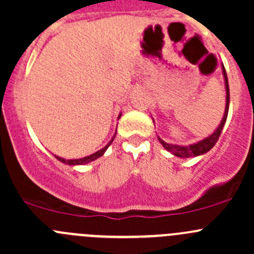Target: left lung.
<instances>
[{
	"mask_svg": "<svg viewBox=\"0 0 254 254\" xmlns=\"http://www.w3.org/2000/svg\"><path fill=\"white\" fill-rule=\"evenodd\" d=\"M221 71H222V76H224V81H225V91H226V104H225V112L224 115H222V119L220 122V124L217 125L216 129L209 135V136L204 137L203 140H199V141L189 143V145H177V143H170L166 142L165 140L161 139L160 136L157 135L158 141L162 143L163 147L171 152L172 155L177 156V157L181 158H189V157H196V156H201L204 153L209 152L214 145L216 143L217 140H219L220 134H221L222 129H224V125L226 123L227 119V114H229V107H230V89H229V79H227V75L226 71H225L224 64L221 63ZM153 120V118H152ZM155 123V120H153Z\"/></svg>",
	"mask_w": 254,
	"mask_h": 254,
	"instance_id": "8db88e82",
	"label": "left lung"
}]
</instances>
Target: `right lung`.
I'll use <instances>...</instances> for the list:
<instances>
[{
  "label": "right lung",
  "mask_w": 254,
  "mask_h": 254,
  "mask_svg": "<svg viewBox=\"0 0 254 254\" xmlns=\"http://www.w3.org/2000/svg\"><path fill=\"white\" fill-rule=\"evenodd\" d=\"M120 117H122V113H120V114L118 115V119H119ZM115 135H117V130H115V132H114V135H113V137L111 139V141L107 143V145L104 146V147H102L101 150H98V151H97V152L92 153V155L86 156V157L75 158V160H66V158L59 157V156H56V155H55V157L58 158V160L60 161V162L65 163V165H68V166H82V165H87V163L93 162V161H96L97 158H99V157H101V156L104 155V152H106V151H107V148H108L109 146H111V143L113 142V140H114Z\"/></svg>",
  "instance_id": "add662e5"
}]
</instances>
